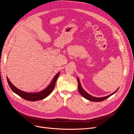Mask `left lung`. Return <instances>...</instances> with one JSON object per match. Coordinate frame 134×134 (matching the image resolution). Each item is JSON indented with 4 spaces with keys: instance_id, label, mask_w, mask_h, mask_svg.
I'll return each mask as SVG.
<instances>
[{
    "instance_id": "1",
    "label": "left lung",
    "mask_w": 134,
    "mask_h": 134,
    "mask_svg": "<svg viewBox=\"0 0 134 134\" xmlns=\"http://www.w3.org/2000/svg\"><path fill=\"white\" fill-rule=\"evenodd\" d=\"M77 80H78V91L80 93V94L82 95L83 97H84L85 98L89 100L93 101V102H101V101H103L105 99H106L107 98H109V97L111 96L113 94H115V93L119 90V88H118L115 92H113L110 95H108V96H106V97H93V96H92L90 94H89L87 92H86V91H84V89L82 88V86H81V84H80V82L79 79H78V78H77Z\"/></svg>"
}]
</instances>
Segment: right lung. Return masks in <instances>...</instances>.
I'll return each mask as SVG.
<instances>
[{"mask_svg":"<svg viewBox=\"0 0 134 134\" xmlns=\"http://www.w3.org/2000/svg\"><path fill=\"white\" fill-rule=\"evenodd\" d=\"M59 74L60 72L55 75L54 78L51 81V83L46 88H45L44 90L41 92L35 93H28L22 91L17 88H16L14 85L10 82V80H9L8 77H7V79L8 83V84L10 88H11V90L13 91V92H14L15 94H17L19 96L22 97V98L27 100L37 101L45 98L46 97H47L48 96H49L51 94V93L54 90L56 80H57L58 76H59Z\"/></svg>","mask_w":134,"mask_h":134,"instance_id":"right-lung-1","label":"right lung"}]
</instances>
